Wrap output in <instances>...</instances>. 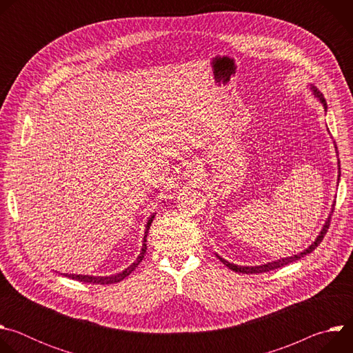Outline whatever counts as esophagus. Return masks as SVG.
<instances>
[{"label":"esophagus","instance_id":"1","mask_svg":"<svg viewBox=\"0 0 353 353\" xmlns=\"http://www.w3.org/2000/svg\"><path fill=\"white\" fill-rule=\"evenodd\" d=\"M185 176H188V177L192 179V180H196V179L201 176L199 165H198L196 162L190 163V165L185 168Z\"/></svg>","mask_w":353,"mask_h":353}]
</instances>
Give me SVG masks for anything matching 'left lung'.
Instances as JSON below:
<instances>
[{"label": "left lung", "instance_id": "1", "mask_svg": "<svg viewBox=\"0 0 353 353\" xmlns=\"http://www.w3.org/2000/svg\"><path fill=\"white\" fill-rule=\"evenodd\" d=\"M312 90H313V93L320 99V102L323 103V106H324V109H325V112H327V102H325V99H324L323 93H321L319 89H316L314 86H312ZM338 172H339L338 177H341V168H339ZM338 180H339V179H338ZM334 205H335V204H334ZM332 210H334V208H332ZM330 219H331V218H328V221H327L325 225L323 226V230L320 232V234H319V237L314 240V243H312V245H309L305 251H301V253L294 254V256H292V257L281 259V260H276V261H272V263H268V264H264V265H256V267H241V265H236V264H232V263L223 260V259L219 257L218 254H216V257H218L228 268H230V270L234 271V272H241V274H261V272H268V271L281 268V267H283V265H288V264H290V263H293V261L300 260L301 257L307 256L309 253H312V251H313L314 248H317V245H320V243L323 241V239H324V236H325V233H327V230H328V228H330Z\"/></svg>", "mask_w": 353, "mask_h": 353}]
</instances>
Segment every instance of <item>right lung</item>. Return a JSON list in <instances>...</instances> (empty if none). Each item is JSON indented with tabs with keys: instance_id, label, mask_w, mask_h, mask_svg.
<instances>
[{
	"instance_id": "right-lung-1",
	"label": "right lung",
	"mask_w": 353,
	"mask_h": 353,
	"mask_svg": "<svg viewBox=\"0 0 353 353\" xmlns=\"http://www.w3.org/2000/svg\"><path fill=\"white\" fill-rule=\"evenodd\" d=\"M155 215H152L149 218L146 226H145V236H143V243H142V248H141V254L138 256V259L128 267L125 268L123 272L116 274V275H110V276H90V275H74V274H63L71 279L79 281V282H86V283H96V285H110V283H117L120 281H123L125 276H128L137 267L138 264L142 261L145 253H146V236H148V230L150 228V223H152Z\"/></svg>"
}]
</instances>
